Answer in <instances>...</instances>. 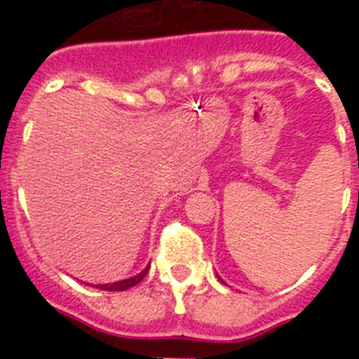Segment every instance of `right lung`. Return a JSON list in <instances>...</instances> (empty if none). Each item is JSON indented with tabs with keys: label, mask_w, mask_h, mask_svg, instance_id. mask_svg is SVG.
<instances>
[{
	"label": "right lung",
	"mask_w": 359,
	"mask_h": 359,
	"mask_svg": "<svg viewBox=\"0 0 359 359\" xmlns=\"http://www.w3.org/2000/svg\"><path fill=\"white\" fill-rule=\"evenodd\" d=\"M147 271H149V266L144 269V271H142V273L135 275V277L126 278V280H120V282H113V284H97L95 287H98V290H104V291H126V290H129V287L136 286L138 282L144 280V277L147 275Z\"/></svg>",
	"instance_id": "add662e5"
}]
</instances>
